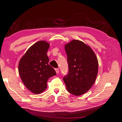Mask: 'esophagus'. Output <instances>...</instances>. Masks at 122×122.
Listing matches in <instances>:
<instances>
[{
	"label": "esophagus",
	"instance_id": "34e87169",
	"mask_svg": "<svg viewBox=\"0 0 122 122\" xmlns=\"http://www.w3.org/2000/svg\"><path fill=\"white\" fill-rule=\"evenodd\" d=\"M55 71H56V74H58L59 73V70L58 68H55Z\"/></svg>",
	"mask_w": 122,
	"mask_h": 122
}]
</instances>
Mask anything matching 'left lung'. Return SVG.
<instances>
[{
	"label": "left lung",
	"mask_w": 122,
	"mask_h": 122,
	"mask_svg": "<svg viewBox=\"0 0 122 122\" xmlns=\"http://www.w3.org/2000/svg\"><path fill=\"white\" fill-rule=\"evenodd\" d=\"M65 48L69 71L63 77V81L69 92L81 95L95 82L98 73L97 59L92 49L80 40H72Z\"/></svg>",
	"instance_id": "8db88e82"
}]
</instances>
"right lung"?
I'll return each mask as SVG.
<instances>
[{"label": "right lung", "instance_id": "right-lung-1", "mask_svg": "<svg viewBox=\"0 0 122 122\" xmlns=\"http://www.w3.org/2000/svg\"><path fill=\"white\" fill-rule=\"evenodd\" d=\"M49 47L46 41L36 42L28 48L19 61L20 78L26 87L35 94L44 92L49 78L56 74L48 64L47 52Z\"/></svg>", "mask_w": 122, "mask_h": 122}]
</instances>
